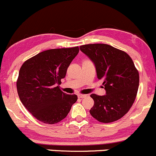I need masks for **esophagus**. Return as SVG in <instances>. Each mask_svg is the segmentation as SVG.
Segmentation results:
<instances>
[{
	"mask_svg": "<svg viewBox=\"0 0 156 156\" xmlns=\"http://www.w3.org/2000/svg\"><path fill=\"white\" fill-rule=\"evenodd\" d=\"M87 97L86 94H78V98H80V99H83V98H85Z\"/></svg>",
	"mask_w": 156,
	"mask_h": 156,
	"instance_id": "obj_1",
	"label": "esophagus"
}]
</instances>
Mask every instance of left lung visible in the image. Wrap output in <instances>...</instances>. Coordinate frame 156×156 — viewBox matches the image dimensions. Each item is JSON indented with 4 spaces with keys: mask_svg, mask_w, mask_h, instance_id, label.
Masks as SVG:
<instances>
[{
    "mask_svg": "<svg viewBox=\"0 0 156 156\" xmlns=\"http://www.w3.org/2000/svg\"><path fill=\"white\" fill-rule=\"evenodd\" d=\"M80 51L94 64L99 80H103L105 95L92 94L94 104L90 110L94 118L111 123L123 117L135 102L139 85V73L126 53L105 44H89Z\"/></svg>",
    "mask_w": 156,
    "mask_h": 156,
    "instance_id": "obj_1",
    "label": "left lung"
}]
</instances>
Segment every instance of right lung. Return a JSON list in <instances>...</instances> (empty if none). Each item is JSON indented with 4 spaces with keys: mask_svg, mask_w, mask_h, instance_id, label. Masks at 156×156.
I'll return each mask as SVG.
<instances>
[{
    "mask_svg": "<svg viewBox=\"0 0 156 156\" xmlns=\"http://www.w3.org/2000/svg\"><path fill=\"white\" fill-rule=\"evenodd\" d=\"M79 51L78 47L44 51L24 62L20 68L16 83L18 96L39 121L58 123L77 100L76 94L62 91L59 85Z\"/></svg>",
    "mask_w": 156,
    "mask_h": 156,
    "instance_id": "obj_1",
    "label": "right lung"
}]
</instances>
